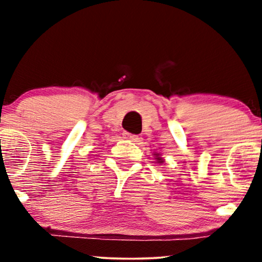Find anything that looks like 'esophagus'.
I'll list each match as a JSON object with an SVG mask.
<instances>
[{"label": "esophagus", "mask_w": 262, "mask_h": 262, "mask_svg": "<svg viewBox=\"0 0 262 262\" xmlns=\"http://www.w3.org/2000/svg\"><path fill=\"white\" fill-rule=\"evenodd\" d=\"M123 135H124V138H127V139L132 140V141H137L138 139H139V137H138V135L127 133V132H124V133H123Z\"/></svg>", "instance_id": "34e87169"}]
</instances>
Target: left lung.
Instances as JSON below:
<instances>
[{
  "mask_svg": "<svg viewBox=\"0 0 262 262\" xmlns=\"http://www.w3.org/2000/svg\"><path fill=\"white\" fill-rule=\"evenodd\" d=\"M152 155H154V159L156 160V162H158V164H162V162H164L165 160H164V158H161V154L159 151H154L152 152Z\"/></svg>",
  "mask_w": 262,
  "mask_h": 262,
  "instance_id": "8db88e82",
  "label": "left lung"
}]
</instances>
